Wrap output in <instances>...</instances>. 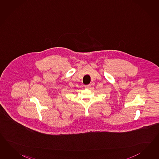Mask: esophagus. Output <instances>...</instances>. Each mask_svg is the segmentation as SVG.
Returning a JSON list of instances; mask_svg holds the SVG:
<instances>
[{
    "instance_id": "34e87169",
    "label": "esophagus",
    "mask_w": 159,
    "mask_h": 159,
    "mask_svg": "<svg viewBox=\"0 0 159 159\" xmlns=\"http://www.w3.org/2000/svg\"><path fill=\"white\" fill-rule=\"evenodd\" d=\"M90 87H91V85H90V84L85 86V88H86V89H90Z\"/></svg>"
}]
</instances>
